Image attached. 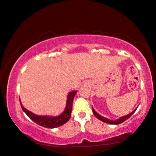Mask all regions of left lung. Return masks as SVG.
Listing matches in <instances>:
<instances>
[{"label":"left lung","mask_w":156,"mask_h":156,"mask_svg":"<svg viewBox=\"0 0 156 156\" xmlns=\"http://www.w3.org/2000/svg\"><path fill=\"white\" fill-rule=\"evenodd\" d=\"M92 108H93V114H94V115H95V117H96L97 118H98V119H99L100 120H101V121L104 122V123H108V124H113V125H118V124L122 123H123V122L125 121L126 120L128 119V118H129L130 117V116H131V115H133V113H135V111H136V109L138 108H136L135 109L134 111L132 112V113H130V114H128V115H125V116H123V117L118 118V119L116 120H111L108 119V118H106L103 117V116H101V115H99V114L97 112L95 111L94 109H93V107H92Z\"/></svg>","instance_id":"left-lung-1"}]
</instances>
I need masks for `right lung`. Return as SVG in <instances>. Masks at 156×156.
Returning a JSON list of instances; mask_svg holds the SVG:
<instances>
[{
	"label": "right lung",
	"instance_id": "add662e5",
	"mask_svg": "<svg viewBox=\"0 0 156 156\" xmlns=\"http://www.w3.org/2000/svg\"><path fill=\"white\" fill-rule=\"evenodd\" d=\"M77 91H72L70 92L67 98V102H66V106L64 111L62 113L61 115L55 116V117H51V116H41L37 115L36 114L31 113L30 111L25 108L21 104V102L20 103L21 108L28 118L34 121L35 123L38 124L39 126H43V127L47 128H55L59 127L66 123H67L68 120L70 119V116H71L72 112V105H73V101L76 95Z\"/></svg>",
	"mask_w": 156,
	"mask_h": 156
}]
</instances>
